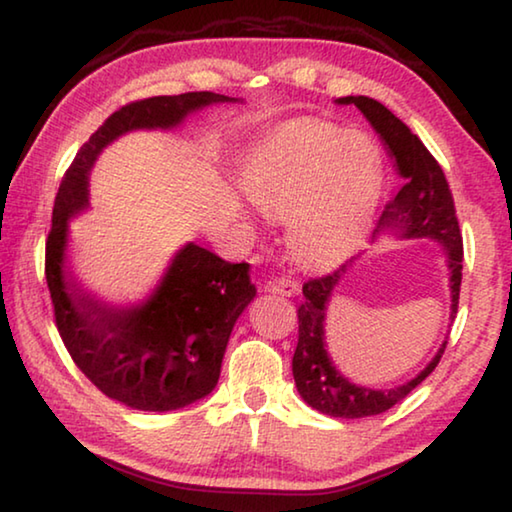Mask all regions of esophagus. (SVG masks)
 <instances>
[{"mask_svg": "<svg viewBox=\"0 0 512 512\" xmlns=\"http://www.w3.org/2000/svg\"><path fill=\"white\" fill-rule=\"evenodd\" d=\"M265 290L272 292V295L295 297V295H299V292H301V286H299L295 279H290V276H276V279L267 281Z\"/></svg>", "mask_w": 512, "mask_h": 512, "instance_id": "34e87169", "label": "esophagus"}]
</instances>
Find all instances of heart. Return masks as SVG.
I'll list each match as a JSON object with an SVG mask.
<instances>
[{
    "instance_id": "heart-1",
    "label": "heart",
    "mask_w": 512,
    "mask_h": 512,
    "mask_svg": "<svg viewBox=\"0 0 512 512\" xmlns=\"http://www.w3.org/2000/svg\"><path fill=\"white\" fill-rule=\"evenodd\" d=\"M245 188L267 217L288 222L290 256L326 270L347 261L372 229L381 156L363 133L301 124L258 149Z\"/></svg>"
}]
</instances>
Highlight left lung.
Returning <instances> with one entry per match:
<instances>
[{
  "label": "left lung",
  "mask_w": 512,
  "mask_h": 512,
  "mask_svg": "<svg viewBox=\"0 0 512 512\" xmlns=\"http://www.w3.org/2000/svg\"><path fill=\"white\" fill-rule=\"evenodd\" d=\"M335 104H354L379 133L388 154L395 158L404 188L385 206L376 233H392L401 240L429 238L445 249L451 290L449 320H454L458 311L460 279H463V236L458 229L454 197H451L445 172L429 149L422 145V140L381 102L360 95L340 97L335 99ZM351 263L354 261L342 265L329 276L304 283V304L299 306V342L295 356H292V376H295L297 392L308 406L331 417L358 420V417L385 413L399 404L408 392H413L440 363L447 340L415 379L395 385V388L374 390L351 383L333 365L329 349H326V311H329V301L340 279L351 270Z\"/></svg>",
  "instance_id": "1"
}]
</instances>
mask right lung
<instances>
[{
	"mask_svg": "<svg viewBox=\"0 0 512 512\" xmlns=\"http://www.w3.org/2000/svg\"><path fill=\"white\" fill-rule=\"evenodd\" d=\"M236 102L215 92H183L122 106L79 149L58 188L45 251L58 333L79 370L133 410L167 413L215 390L233 326L256 297L249 263H226L186 242L145 297L108 304L67 279L70 222L88 208L90 170L113 140L140 129H177L201 108Z\"/></svg>",
	"mask_w": 512,
	"mask_h": 512,
	"instance_id": "obj_1",
	"label": "right lung"
}]
</instances>
